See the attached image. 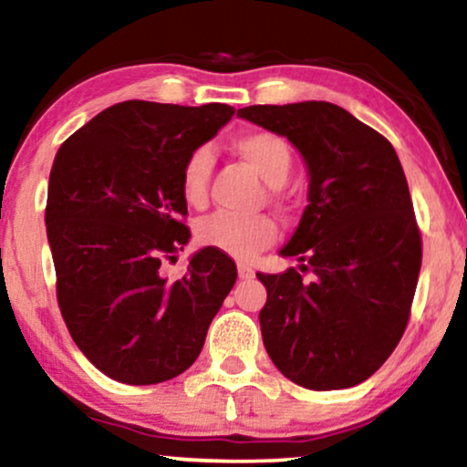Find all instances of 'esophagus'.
<instances>
[{"mask_svg":"<svg viewBox=\"0 0 467 467\" xmlns=\"http://www.w3.org/2000/svg\"><path fill=\"white\" fill-rule=\"evenodd\" d=\"M238 277L240 279H253V277H255V270H253L249 264H238Z\"/></svg>","mask_w":467,"mask_h":467,"instance_id":"34e87169","label":"esophagus"}]
</instances>
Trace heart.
<instances>
[{
	"instance_id": "1",
	"label": "heart",
	"mask_w": 467,
	"mask_h": 467,
	"mask_svg": "<svg viewBox=\"0 0 467 467\" xmlns=\"http://www.w3.org/2000/svg\"><path fill=\"white\" fill-rule=\"evenodd\" d=\"M234 151L246 160L253 169L273 186L285 182L292 169V149L284 136L266 130H251L232 138ZM214 155L212 149L201 145L188 153L182 166V194L188 205L201 207L207 201V183H210ZM279 227L266 214L235 216L214 214L197 224V240L203 246H212L235 260H251L262 249L277 240Z\"/></svg>"
}]
</instances>
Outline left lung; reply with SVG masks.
Here are the masks:
<instances>
[{"label": "left lung", "instance_id": "left-lung-1", "mask_svg": "<svg viewBox=\"0 0 467 467\" xmlns=\"http://www.w3.org/2000/svg\"><path fill=\"white\" fill-rule=\"evenodd\" d=\"M238 117L285 136L309 171V205L281 249L301 266L257 273L268 292L264 347L296 385L353 388L400 342L422 264L399 155L388 138L329 101L249 106Z\"/></svg>", "mask_w": 467, "mask_h": 467}]
</instances>
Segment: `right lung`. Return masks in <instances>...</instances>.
Wrapping results in <instances>:
<instances>
[{
  "label": "right lung",
  "instance_id": "1",
  "mask_svg": "<svg viewBox=\"0 0 467 467\" xmlns=\"http://www.w3.org/2000/svg\"><path fill=\"white\" fill-rule=\"evenodd\" d=\"M232 117L224 103L130 99L57 149L45 207L57 307L78 348L114 381L153 385L188 370L235 284L232 257L212 246L180 279L160 270L190 238L183 160Z\"/></svg>",
  "mask_w": 467,
  "mask_h": 467
}]
</instances>
